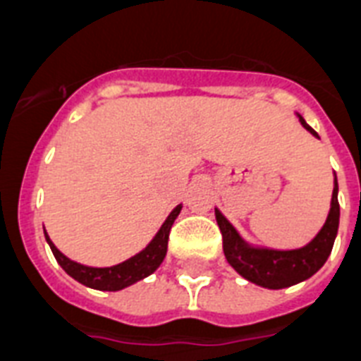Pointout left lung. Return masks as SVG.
<instances>
[{
    "mask_svg": "<svg viewBox=\"0 0 361 361\" xmlns=\"http://www.w3.org/2000/svg\"><path fill=\"white\" fill-rule=\"evenodd\" d=\"M300 123L306 130L317 136L312 127L299 116ZM319 138V136H317ZM216 219L223 236V252L225 258L243 279L252 284L269 290H282L288 286L299 284L317 273L332 252L336 234L339 227V202L338 180H334V192L330 212L319 234L310 241L308 245L293 251H275V249H258L247 241L232 227L228 219L216 208Z\"/></svg>",
    "mask_w": 361,
    "mask_h": 361,
    "instance_id": "obj_1",
    "label": "left lung"
}]
</instances>
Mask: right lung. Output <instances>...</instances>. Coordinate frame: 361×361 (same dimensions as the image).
I'll use <instances>...</instances> for the list:
<instances>
[{
    "mask_svg": "<svg viewBox=\"0 0 361 361\" xmlns=\"http://www.w3.org/2000/svg\"><path fill=\"white\" fill-rule=\"evenodd\" d=\"M180 208H183L180 204L173 208V212L169 214L168 219L162 223V227L157 232V236L151 240V243L145 247L144 251H140L138 255H134L133 258L121 262L118 266L88 267L82 266V264H77V262L70 260L68 256H64L56 249L55 243L47 236L46 228H44V234H46L49 247H51L53 256H55L56 262L61 264L62 269L66 271L71 279H75L77 282L88 286V288H94V290L118 291L149 276L162 264L166 251H168L169 231H171V225H173L178 214H180Z\"/></svg>",
    "mask_w": 361,
    "mask_h": 361,
    "instance_id": "1",
    "label": "right lung"
}]
</instances>
